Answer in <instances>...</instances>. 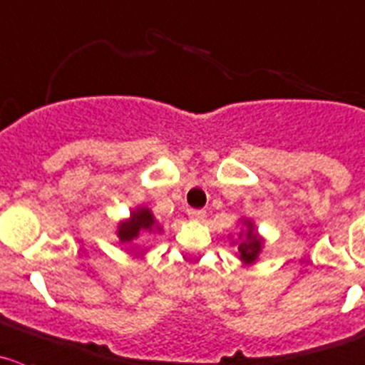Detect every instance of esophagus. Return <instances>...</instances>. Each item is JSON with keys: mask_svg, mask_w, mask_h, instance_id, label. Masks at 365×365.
<instances>
[{"mask_svg": "<svg viewBox=\"0 0 365 365\" xmlns=\"http://www.w3.org/2000/svg\"><path fill=\"white\" fill-rule=\"evenodd\" d=\"M189 217L194 219V221H201L205 217V210H194V208H190Z\"/></svg>", "mask_w": 365, "mask_h": 365, "instance_id": "34e87169", "label": "esophagus"}]
</instances>
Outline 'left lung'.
<instances>
[{"instance_id": "8db88e82", "label": "left lung", "mask_w": 365, "mask_h": 365, "mask_svg": "<svg viewBox=\"0 0 365 365\" xmlns=\"http://www.w3.org/2000/svg\"><path fill=\"white\" fill-rule=\"evenodd\" d=\"M244 225H246L247 232L246 239L239 242V257L244 264H253V262L257 260L258 253L262 251V242H264V240H262V237L257 235L253 222L246 221Z\"/></svg>"}]
</instances>
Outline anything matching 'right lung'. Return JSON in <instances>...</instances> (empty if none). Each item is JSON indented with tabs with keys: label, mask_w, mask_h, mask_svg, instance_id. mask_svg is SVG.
<instances>
[{
	"label": "right lung",
	"mask_w": 365,
	"mask_h": 365,
	"mask_svg": "<svg viewBox=\"0 0 365 365\" xmlns=\"http://www.w3.org/2000/svg\"><path fill=\"white\" fill-rule=\"evenodd\" d=\"M153 230L160 232L162 228L158 226L157 219L151 214L150 208L140 207L130 214V219L119 222L118 237L123 244H130L140 235V232H153Z\"/></svg>",
	"instance_id": "1"
}]
</instances>
